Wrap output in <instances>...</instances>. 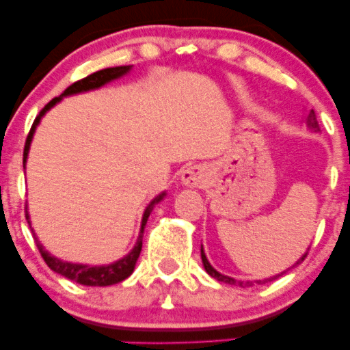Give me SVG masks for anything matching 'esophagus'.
<instances>
[{"label":"esophagus","mask_w":350,"mask_h":350,"mask_svg":"<svg viewBox=\"0 0 350 350\" xmlns=\"http://www.w3.org/2000/svg\"><path fill=\"white\" fill-rule=\"evenodd\" d=\"M180 180H183L184 186H189V187L202 186V184L207 180V170L204 166L187 167V170L183 172V178H180Z\"/></svg>","instance_id":"obj_1"}]
</instances>
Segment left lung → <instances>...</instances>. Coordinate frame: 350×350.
Masks as SVG:
<instances>
[{
    "label": "left lung",
    "instance_id": "8db88e82",
    "mask_svg": "<svg viewBox=\"0 0 350 350\" xmlns=\"http://www.w3.org/2000/svg\"><path fill=\"white\" fill-rule=\"evenodd\" d=\"M306 123H308V126L311 128V130H314V131H319V123H317V118H316V113H314V110H311L309 111V115H308V118H306ZM200 256H202V263H204V268H206V271L208 273V275L212 276V278H215L217 281H224V283H228V284H239V286H252V281H248V283H245V281H237V280H234V278H228V276H224V275H220L219 271H215L214 268H212V265L208 263V260H207V256H206V253H204V250H202V247H200ZM308 256V252L304 253L303 256H301V258L298 260V262H296L295 265H298V263H301L303 262L304 258H306ZM283 273H286V271H283ZM283 273H280V275H276V276H271V278H268V280H263V281H273V280H276V278H280L281 275H283ZM256 283H262V281H256Z\"/></svg>",
    "mask_w": 350,
    "mask_h": 350
}]
</instances>
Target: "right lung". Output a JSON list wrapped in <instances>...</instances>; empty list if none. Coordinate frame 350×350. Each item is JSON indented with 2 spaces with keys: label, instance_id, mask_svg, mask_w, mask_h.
Returning a JSON list of instances; mask_svg holds the SVG:
<instances>
[{
  "label": "right lung",
  "instance_id": "add662e5",
  "mask_svg": "<svg viewBox=\"0 0 350 350\" xmlns=\"http://www.w3.org/2000/svg\"><path fill=\"white\" fill-rule=\"evenodd\" d=\"M130 69H131V66H118V67H108V69H102L98 72H94V74L87 75L85 79L77 80V82L72 83L70 87H67L66 90H64V94L60 95V97L52 98L51 102L47 103V105L44 107L41 111H39V115L36 116L33 126H31L29 135H27V138H26V144H24L23 166H26V158H27V152H29L31 142H33V135L36 131V126H38L39 122H41V118L47 110H51V108L54 107L55 103L60 102L62 97H67V95H72V94H80V92L94 90V88L105 85V83L110 82V80L122 77V75L126 74V72ZM163 198H164V192L161 196H158L156 199H152L150 202V206H148L146 211H144L143 220H142V230H139L138 242H136L133 250L128 253L124 258L118 260V262H115L111 265H105V267H88V265L67 263V262H62V260L55 258V256H52L51 253H47L42 248V245L38 242V240H36V245H38V248H39V252H41V256L44 258V262L47 263V267H49L51 270H54L55 273H59V275L66 276V278H69L72 281H77L79 284H85V286H108V284L120 283V281L126 280L128 276L133 273L136 260H138L139 253H142L143 232H144V226H146V222H148V217H150L152 207H154L156 204H158ZM26 219H27V222H29V215H27V211H26Z\"/></svg>",
  "mask_w": 350,
  "mask_h": 350
}]
</instances>
